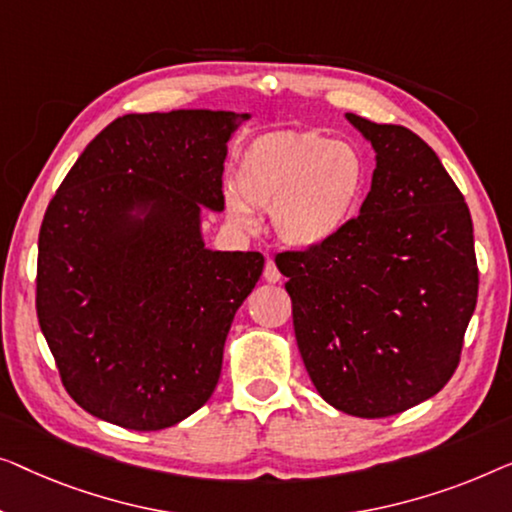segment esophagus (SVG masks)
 Instances as JSON below:
<instances>
[{"label":"esophagus","mask_w":512,"mask_h":512,"mask_svg":"<svg viewBox=\"0 0 512 512\" xmlns=\"http://www.w3.org/2000/svg\"><path fill=\"white\" fill-rule=\"evenodd\" d=\"M264 280H266V283H278V280H280V271H278V266H276V262H273V259H266Z\"/></svg>","instance_id":"1"}]
</instances>
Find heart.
Listing matches in <instances>:
<instances>
[{
  "label": "heart",
  "mask_w": 512,
  "mask_h": 512,
  "mask_svg": "<svg viewBox=\"0 0 512 512\" xmlns=\"http://www.w3.org/2000/svg\"><path fill=\"white\" fill-rule=\"evenodd\" d=\"M227 218L255 229L259 211L283 246L311 253L348 232L369 190V162L350 141L320 132H276L250 141L236 162Z\"/></svg>",
  "instance_id": "heart-1"
}]
</instances>
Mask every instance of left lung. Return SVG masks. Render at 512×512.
Segmentation results:
<instances>
[{
	"mask_svg": "<svg viewBox=\"0 0 512 512\" xmlns=\"http://www.w3.org/2000/svg\"><path fill=\"white\" fill-rule=\"evenodd\" d=\"M345 118L376 153L371 190L341 239L278 253L294 336L315 390L355 417H387L443 390L478 299L469 206L420 136Z\"/></svg>",
	"mask_w": 512,
	"mask_h": 512,
	"instance_id": "8db88e82",
	"label": "left lung"
}]
</instances>
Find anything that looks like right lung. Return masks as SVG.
Returning <instances> with one entry per match:
<instances>
[{
    "label": "right lung",
    "mask_w": 512,
    "mask_h": 512,
    "mask_svg": "<svg viewBox=\"0 0 512 512\" xmlns=\"http://www.w3.org/2000/svg\"><path fill=\"white\" fill-rule=\"evenodd\" d=\"M250 113H129L88 143L39 232L37 315L62 383L90 415L174 427L211 399L259 253L204 243L225 211L227 143Z\"/></svg>",
    "instance_id": "right-lung-1"
}]
</instances>
